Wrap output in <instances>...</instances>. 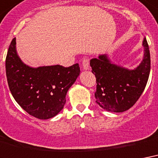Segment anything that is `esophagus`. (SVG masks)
<instances>
[{
  "label": "esophagus",
  "mask_w": 158,
  "mask_h": 158,
  "mask_svg": "<svg viewBox=\"0 0 158 158\" xmlns=\"http://www.w3.org/2000/svg\"><path fill=\"white\" fill-rule=\"evenodd\" d=\"M81 64H82V68L84 70H88V69H89V57H84L82 59Z\"/></svg>",
  "instance_id": "1"
}]
</instances>
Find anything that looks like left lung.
Masks as SVG:
<instances>
[{
	"label": "left lung",
	"instance_id": "1",
	"mask_svg": "<svg viewBox=\"0 0 158 158\" xmlns=\"http://www.w3.org/2000/svg\"><path fill=\"white\" fill-rule=\"evenodd\" d=\"M143 59L134 70L111 63L106 54L92 58L90 65L96 78V102L110 112L128 110L136 103L147 85L151 68L150 52L146 38L143 41Z\"/></svg>",
	"mask_w": 158,
	"mask_h": 158
}]
</instances>
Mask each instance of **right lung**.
Listing matches in <instances>:
<instances>
[{
	"label": "right lung",
	"instance_id": "obj_1",
	"mask_svg": "<svg viewBox=\"0 0 158 158\" xmlns=\"http://www.w3.org/2000/svg\"><path fill=\"white\" fill-rule=\"evenodd\" d=\"M15 38L9 46L6 72L10 90L17 103L30 115L48 119L57 115L66 103L69 88L80 74L79 64L30 68L19 57Z\"/></svg>",
	"mask_w": 158,
	"mask_h": 158
}]
</instances>
